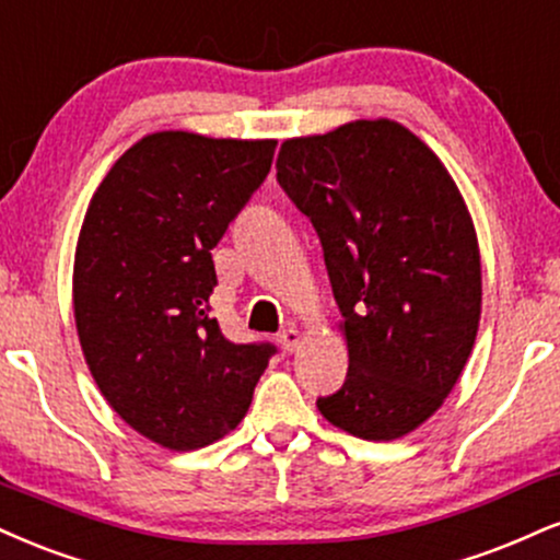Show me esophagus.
I'll return each instance as SVG.
<instances>
[{"mask_svg":"<svg viewBox=\"0 0 560 560\" xmlns=\"http://www.w3.org/2000/svg\"><path fill=\"white\" fill-rule=\"evenodd\" d=\"M279 341H281V347L287 349V352H294V349L300 347L302 336H300L298 328H294V326H289V328H284V331L279 334Z\"/></svg>","mask_w":560,"mask_h":560,"instance_id":"esophagus-1","label":"esophagus"}]
</instances>
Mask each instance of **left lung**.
Here are the masks:
<instances>
[{
  "instance_id": "8db88e82",
  "label": "left lung",
  "mask_w": 560,
  "mask_h": 560,
  "mask_svg": "<svg viewBox=\"0 0 560 560\" xmlns=\"http://www.w3.org/2000/svg\"><path fill=\"white\" fill-rule=\"evenodd\" d=\"M276 179L318 232L345 318L349 373L320 415L365 441L407 435L459 381L480 323V250L459 187L390 119L287 140Z\"/></svg>"
}]
</instances>
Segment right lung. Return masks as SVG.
Masks as SVG:
<instances>
[{"instance_id":"right-lung-1","label":"right lung","mask_w":560,"mask_h":560,"mask_svg":"<svg viewBox=\"0 0 560 560\" xmlns=\"http://www.w3.org/2000/svg\"><path fill=\"white\" fill-rule=\"evenodd\" d=\"M276 140L153 132L119 156L78 237L75 323L104 399L172 451L240 425L271 341L234 345L211 313V250L271 172Z\"/></svg>"}]
</instances>
